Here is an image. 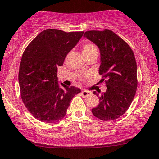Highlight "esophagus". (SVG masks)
Instances as JSON below:
<instances>
[{
  "mask_svg": "<svg viewBox=\"0 0 159 159\" xmlns=\"http://www.w3.org/2000/svg\"><path fill=\"white\" fill-rule=\"evenodd\" d=\"M91 94H92V92H89V91H86V90H83L81 92L82 97H83V98L88 97V96L91 95Z\"/></svg>",
  "mask_w": 159,
  "mask_h": 159,
  "instance_id": "esophagus-1",
  "label": "esophagus"
}]
</instances>
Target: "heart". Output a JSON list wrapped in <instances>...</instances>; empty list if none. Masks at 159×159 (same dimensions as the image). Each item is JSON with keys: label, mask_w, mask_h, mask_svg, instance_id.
I'll return each mask as SVG.
<instances>
[{"label": "heart", "mask_w": 159, "mask_h": 159, "mask_svg": "<svg viewBox=\"0 0 159 159\" xmlns=\"http://www.w3.org/2000/svg\"><path fill=\"white\" fill-rule=\"evenodd\" d=\"M83 52L85 57L92 54V53L98 52V49L96 46L92 43H85L83 47Z\"/></svg>", "instance_id": "b5f03b06"}]
</instances>
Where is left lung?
I'll return each mask as SVG.
<instances>
[{"instance_id":"8db88e82","label":"left lung","mask_w":159,"mask_h":159,"mask_svg":"<svg viewBox=\"0 0 159 159\" xmlns=\"http://www.w3.org/2000/svg\"><path fill=\"white\" fill-rule=\"evenodd\" d=\"M84 37L100 49L99 74L105 79L107 91L99 97V104L92 110L98 119L110 121L125 113L132 102L137 88V63L129 45L109 29L89 31ZM94 94L98 96L96 92Z\"/></svg>"}]
</instances>
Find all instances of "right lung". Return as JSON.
<instances>
[{
	"instance_id": "right-lung-1",
	"label": "right lung",
	"mask_w": 159,
	"mask_h": 159,
	"mask_svg": "<svg viewBox=\"0 0 159 159\" xmlns=\"http://www.w3.org/2000/svg\"><path fill=\"white\" fill-rule=\"evenodd\" d=\"M83 31L46 29L28 44L19 72L21 97L29 113L43 122L55 123L65 117L73 98L81 90L58 85L57 70Z\"/></svg>"
}]
</instances>
